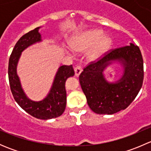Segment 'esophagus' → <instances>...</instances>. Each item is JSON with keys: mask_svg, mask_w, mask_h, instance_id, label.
<instances>
[{"mask_svg": "<svg viewBox=\"0 0 151 151\" xmlns=\"http://www.w3.org/2000/svg\"><path fill=\"white\" fill-rule=\"evenodd\" d=\"M82 71H83V68H82L81 66H77L74 68V72H75V75L77 77H78L80 75Z\"/></svg>", "mask_w": 151, "mask_h": 151, "instance_id": "1", "label": "esophagus"}]
</instances>
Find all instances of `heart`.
<instances>
[{
  "mask_svg": "<svg viewBox=\"0 0 151 151\" xmlns=\"http://www.w3.org/2000/svg\"><path fill=\"white\" fill-rule=\"evenodd\" d=\"M104 36V32L97 29L80 32L71 38L70 46L77 52H84L93 46L88 52V58L91 60H97L106 52L112 43L110 38Z\"/></svg>",
  "mask_w": 151,
  "mask_h": 151,
  "instance_id": "heart-1",
  "label": "heart"
}]
</instances>
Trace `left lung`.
<instances>
[{
	"instance_id": "obj_1",
	"label": "left lung",
	"mask_w": 151,
	"mask_h": 151,
	"mask_svg": "<svg viewBox=\"0 0 151 151\" xmlns=\"http://www.w3.org/2000/svg\"><path fill=\"white\" fill-rule=\"evenodd\" d=\"M118 61L124 73L115 83L105 79L104 71ZM144 79L143 59L139 47L134 44L112 50L96 62H91L79 77L89 107L95 113L112 115L125 109L140 91Z\"/></svg>"
}]
</instances>
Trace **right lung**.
Instances as JSON below:
<instances>
[{"instance_id":"obj_1","label":"right lung","mask_w":151,"mask_h":151,"mask_svg":"<svg viewBox=\"0 0 151 151\" xmlns=\"http://www.w3.org/2000/svg\"><path fill=\"white\" fill-rule=\"evenodd\" d=\"M40 27L25 33L18 40L14 47L9 61V80L14 99L22 109L38 119L48 120L60 116L66 105V80L74 75L72 65L59 67L55 77L50 92L43 100L34 101L29 99L21 86L20 80L17 74V66L21 53L27 47L42 42L39 30Z\"/></svg>"}]
</instances>
